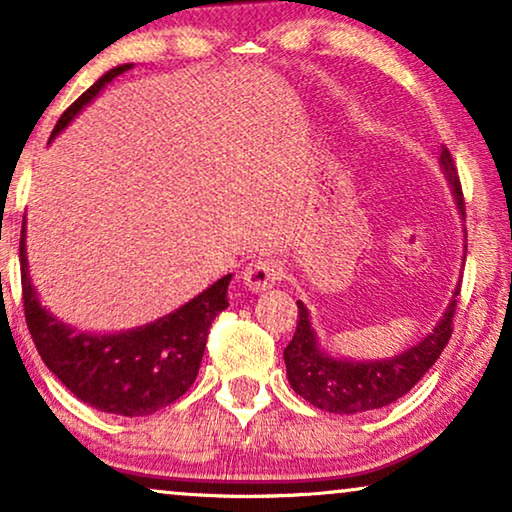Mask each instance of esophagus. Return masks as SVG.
I'll use <instances>...</instances> for the list:
<instances>
[{"label":"esophagus","instance_id":"esophagus-1","mask_svg":"<svg viewBox=\"0 0 512 512\" xmlns=\"http://www.w3.org/2000/svg\"><path fill=\"white\" fill-rule=\"evenodd\" d=\"M282 275L284 268L277 258H256L244 268L242 279L251 291H265L282 282Z\"/></svg>","mask_w":512,"mask_h":512}]
</instances>
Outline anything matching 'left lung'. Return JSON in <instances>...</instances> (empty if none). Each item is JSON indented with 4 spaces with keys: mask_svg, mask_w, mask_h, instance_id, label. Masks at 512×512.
I'll list each match as a JSON object with an SVG mask.
<instances>
[{
    "mask_svg": "<svg viewBox=\"0 0 512 512\" xmlns=\"http://www.w3.org/2000/svg\"><path fill=\"white\" fill-rule=\"evenodd\" d=\"M440 165L450 179L461 216H466L457 163L445 144L440 146ZM459 291L461 289L454 291V300L440 324L419 345L410 347L408 352L398 354L394 359L368 363L338 361L321 352L310 326V314L303 303H298L296 333L284 349L286 377H289L293 391L303 396L307 403H312L314 408L335 412V415H356V412L377 410L398 401L422 380L426 370L438 361L440 352L450 342Z\"/></svg>",
    "mask_w": 512,
    "mask_h": 512,
    "instance_id": "1",
    "label": "left lung"
}]
</instances>
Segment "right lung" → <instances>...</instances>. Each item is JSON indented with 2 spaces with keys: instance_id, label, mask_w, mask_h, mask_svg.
<instances>
[{
  "instance_id": "1",
  "label": "right lung",
  "mask_w": 512,
  "mask_h": 512,
  "mask_svg": "<svg viewBox=\"0 0 512 512\" xmlns=\"http://www.w3.org/2000/svg\"><path fill=\"white\" fill-rule=\"evenodd\" d=\"M114 67L93 83L55 123L51 139L93 100L104 83L128 72ZM25 233V228H23ZM226 275L177 312L137 331L116 335L76 333L39 305L27 275L25 235H20L23 310L34 347L48 370L83 403L121 417H144L167 408L188 391L198 375L212 321L228 307Z\"/></svg>"
}]
</instances>
